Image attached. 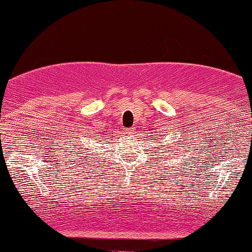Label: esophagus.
Instances as JSON below:
<instances>
[{"label": "esophagus", "mask_w": 252, "mask_h": 252, "mask_svg": "<svg viewBox=\"0 0 252 252\" xmlns=\"http://www.w3.org/2000/svg\"><path fill=\"white\" fill-rule=\"evenodd\" d=\"M134 132H135V128H128L126 131L127 134H133V133H134Z\"/></svg>", "instance_id": "esophagus-1"}]
</instances>
